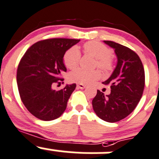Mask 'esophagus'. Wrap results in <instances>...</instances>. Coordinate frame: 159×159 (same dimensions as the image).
<instances>
[{
    "instance_id": "obj_1",
    "label": "esophagus",
    "mask_w": 159,
    "mask_h": 159,
    "mask_svg": "<svg viewBox=\"0 0 159 159\" xmlns=\"http://www.w3.org/2000/svg\"><path fill=\"white\" fill-rule=\"evenodd\" d=\"M77 87H78V89H85L86 86L84 85V84H77Z\"/></svg>"
}]
</instances>
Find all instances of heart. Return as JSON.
I'll list each match as a JSON object with an SVG mask.
<instances>
[{
	"label": "heart",
	"instance_id": "b5f03b06",
	"mask_svg": "<svg viewBox=\"0 0 159 159\" xmlns=\"http://www.w3.org/2000/svg\"><path fill=\"white\" fill-rule=\"evenodd\" d=\"M84 52L97 60L96 66L104 72H109L112 68V62L110 59L111 50L104 44L98 42L86 43L84 45ZM81 59V52L76 46L67 50L64 57L65 65L68 68H75L78 65ZM100 78L98 70H87L82 68H77L69 75L70 81L80 84H89Z\"/></svg>",
	"mask_w": 159,
	"mask_h": 159
}]
</instances>
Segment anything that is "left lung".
Here are the masks:
<instances>
[{
  "label": "left lung",
  "mask_w": 159,
  "mask_h": 159,
  "mask_svg": "<svg viewBox=\"0 0 159 159\" xmlns=\"http://www.w3.org/2000/svg\"><path fill=\"white\" fill-rule=\"evenodd\" d=\"M104 43L114 49L117 63L111 76L102 82L110 85V94L105 95L97 90L92 107L100 119L114 123L134 110L142 96L145 76L142 62L135 52L112 41Z\"/></svg>",
  "instance_id": "1"
}]
</instances>
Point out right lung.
<instances>
[{
  "instance_id": "add662e5",
  "label": "right lung",
  "mask_w": 159,
  "mask_h": 159,
  "mask_svg": "<svg viewBox=\"0 0 159 159\" xmlns=\"http://www.w3.org/2000/svg\"><path fill=\"white\" fill-rule=\"evenodd\" d=\"M80 39H50L39 41L29 47L21 59L17 70L20 97L26 109L41 120L50 121L61 116L76 84L63 89H53V84L64 81L67 71L64 56ZM61 83V82H59Z\"/></svg>"
}]
</instances>
